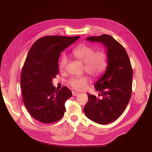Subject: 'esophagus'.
<instances>
[{"label":"esophagus","mask_w":152,"mask_h":152,"mask_svg":"<svg viewBox=\"0 0 152 152\" xmlns=\"http://www.w3.org/2000/svg\"><path fill=\"white\" fill-rule=\"evenodd\" d=\"M79 94V93H77V92H76V91H72V95L73 96H78Z\"/></svg>","instance_id":"34e87169"}]
</instances>
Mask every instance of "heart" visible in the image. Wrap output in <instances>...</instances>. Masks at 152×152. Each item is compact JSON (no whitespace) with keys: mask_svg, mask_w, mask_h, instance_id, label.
<instances>
[{"mask_svg":"<svg viewBox=\"0 0 152 152\" xmlns=\"http://www.w3.org/2000/svg\"><path fill=\"white\" fill-rule=\"evenodd\" d=\"M73 56L84 63V70L93 77H98L104 72L107 66V56L102 50H96L89 45L82 44L73 49ZM67 63V58L63 56L59 63L60 69H63ZM89 78L86 75L73 77L68 80V84L78 91L84 90L88 83Z\"/></svg>","mask_w":152,"mask_h":152,"instance_id":"heart-1","label":"heart"}]
</instances>
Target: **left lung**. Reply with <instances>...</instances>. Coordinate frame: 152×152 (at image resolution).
<instances>
[{
	"instance_id": "left-lung-1",
	"label": "left lung",
	"mask_w": 152,
	"mask_h": 152,
	"mask_svg": "<svg viewBox=\"0 0 152 152\" xmlns=\"http://www.w3.org/2000/svg\"><path fill=\"white\" fill-rule=\"evenodd\" d=\"M87 40L103 44L107 49L108 66L104 74L94 85L101 97L87 94L89 99L84 111L90 120L107 124L121 115L129 102L132 68L125 48L112 36L103 34L89 37Z\"/></svg>"
}]
</instances>
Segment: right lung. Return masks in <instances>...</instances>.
Wrapping results in <instances>:
<instances>
[{
	"label": "right lung",
	"mask_w": 152,
	"mask_h": 152,
	"mask_svg": "<svg viewBox=\"0 0 152 152\" xmlns=\"http://www.w3.org/2000/svg\"><path fill=\"white\" fill-rule=\"evenodd\" d=\"M79 37H42L35 41L27 54L20 80L23 101L31 116L40 122H55L65 113V103L72 93L65 86L58 91L52 80L59 72L61 52Z\"/></svg>",
	"instance_id": "right-lung-1"
}]
</instances>
